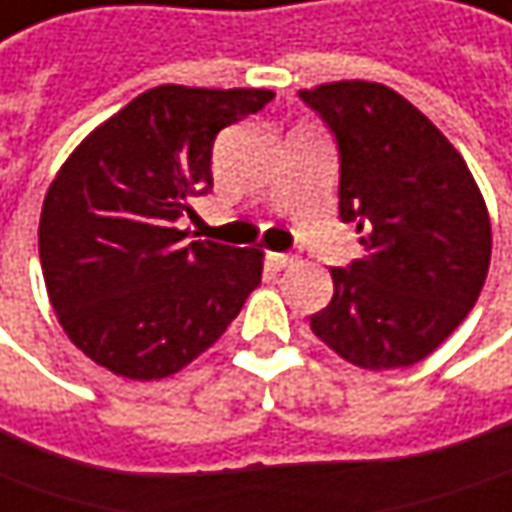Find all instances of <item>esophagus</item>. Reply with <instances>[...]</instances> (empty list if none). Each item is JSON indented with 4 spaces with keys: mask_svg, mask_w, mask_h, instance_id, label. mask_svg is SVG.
<instances>
[{
    "mask_svg": "<svg viewBox=\"0 0 512 512\" xmlns=\"http://www.w3.org/2000/svg\"><path fill=\"white\" fill-rule=\"evenodd\" d=\"M272 263H275L278 269H289V266H295V263H298V257L283 255V252H275V255H272Z\"/></svg>",
    "mask_w": 512,
    "mask_h": 512,
    "instance_id": "obj_1",
    "label": "esophagus"
}]
</instances>
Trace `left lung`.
Instances as JSON below:
<instances>
[{"label": "left lung", "mask_w": 512, "mask_h": 512, "mask_svg": "<svg viewBox=\"0 0 512 512\" xmlns=\"http://www.w3.org/2000/svg\"><path fill=\"white\" fill-rule=\"evenodd\" d=\"M341 148L338 212L364 257L329 269L335 295L312 332L361 369H404L444 344L476 306L490 269V214L458 148L381 82L300 91Z\"/></svg>", "instance_id": "left-lung-1"}]
</instances>
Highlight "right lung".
I'll return each instance as SVG.
<instances>
[{
  "mask_svg": "<svg viewBox=\"0 0 512 512\" xmlns=\"http://www.w3.org/2000/svg\"><path fill=\"white\" fill-rule=\"evenodd\" d=\"M269 88L157 85L68 154L39 214L56 321L82 355L128 381H160L226 332L263 275V249L186 243L177 217L212 191L220 128Z\"/></svg>",
  "mask_w": 512,
  "mask_h": 512,
  "instance_id": "obj_1",
  "label": "right lung"
}]
</instances>
